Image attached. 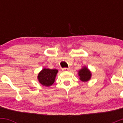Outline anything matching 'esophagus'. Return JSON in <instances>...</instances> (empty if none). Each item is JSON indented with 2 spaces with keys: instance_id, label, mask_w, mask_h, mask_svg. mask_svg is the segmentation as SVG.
<instances>
[{
  "instance_id": "esophagus-1",
  "label": "esophagus",
  "mask_w": 123,
  "mask_h": 123,
  "mask_svg": "<svg viewBox=\"0 0 123 123\" xmlns=\"http://www.w3.org/2000/svg\"><path fill=\"white\" fill-rule=\"evenodd\" d=\"M69 70V68H62V70L65 72H67Z\"/></svg>"
}]
</instances>
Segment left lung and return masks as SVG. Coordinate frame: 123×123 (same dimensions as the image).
Masks as SVG:
<instances>
[{"label":"left lung","mask_w":123,"mask_h":123,"mask_svg":"<svg viewBox=\"0 0 123 123\" xmlns=\"http://www.w3.org/2000/svg\"><path fill=\"white\" fill-rule=\"evenodd\" d=\"M79 76H80V79L82 81H87L91 78V72L86 67H84L79 71Z\"/></svg>","instance_id":"left-lung-1"}]
</instances>
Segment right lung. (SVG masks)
Instances as JSON below:
<instances>
[{"label": "right lung", "mask_w": 123, "mask_h": 123, "mask_svg": "<svg viewBox=\"0 0 123 123\" xmlns=\"http://www.w3.org/2000/svg\"><path fill=\"white\" fill-rule=\"evenodd\" d=\"M58 70L44 69L39 73L37 76L38 80L40 84L43 86L49 87L53 84L55 81Z\"/></svg>", "instance_id": "right-lung-1"}]
</instances>
